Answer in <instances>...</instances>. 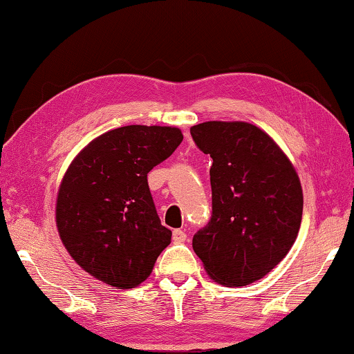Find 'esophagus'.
Here are the masks:
<instances>
[{"mask_svg":"<svg viewBox=\"0 0 354 354\" xmlns=\"http://www.w3.org/2000/svg\"><path fill=\"white\" fill-rule=\"evenodd\" d=\"M172 240H174V243H183V241L187 240V234L180 229L174 230L172 232Z\"/></svg>","mask_w":354,"mask_h":354,"instance_id":"1","label":"esophagus"}]
</instances>
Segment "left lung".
I'll use <instances>...</instances> for the list:
<instances>
[{
	"label": "left lung",
	"mask_w": 354,
	"mask_h": 354,
	"mask_svg": "<svg viewBox=\"0 0 354 354\" xmlns=\"http://www.w3.org/2000/svg\"><path fill=\"white\" fill-rule=\"evenodd\" d=\"M212 158V214L193 235L207 275L230 287L263 279L297 240L303 216L298 174L268 133L248 122L209 120L190 129Z\"/></svg>",
	"instance_id": "1"
}]
</instances>
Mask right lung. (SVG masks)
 <instances>
[{"instance_id": "right-lung-1", "label": "right lung", "mask_w": 354, "mask_h": 354, "mask_svg": "<svg viewBox=\"0 0 354 354\" xmlns=\"http://www.w3.org/2000/svg\"><path fill=\"white\" fill-rule=\"evenodd\" d=\"M182 140L177 127L125 125L100 135L71 162L57 192L56 225L69 254L95 279L137 287L171 243L148 172Z\"/></svg>"}]
</instances>
